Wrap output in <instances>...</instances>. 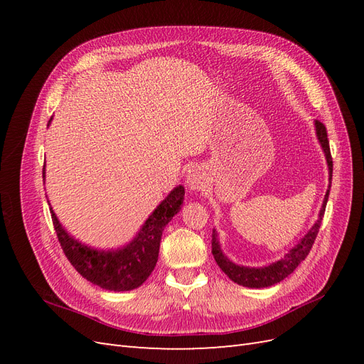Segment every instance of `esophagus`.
Returning a JSON list of instances; mask_svg holds the SVG:
<instances>
[{"instance_id":"34e87169","label":"esophagus","mask_w":364,"mask_h":364,"mask_svg":"<svg viewBox=\"0 0 364 364\" xmlns=\"http://www.w3.org/2000/svg\"><path fill=\"white\" fill-rule=\"evenodd\" d=\"M205 173L199 165H193V167H190L188 173H186V185H188L191 190H202L205 188Z\"/></svg>"}]
</instances>
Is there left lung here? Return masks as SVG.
Listing matches in <instances>:
<instances>
[{
	"label": "left lung",
	"instance_id": "obj_1",
	"mask_svg": "<svg viewBox=\"0 0 364 364\" xmlns=\"http://www.w3.org/2000/svg\"><path fill=\"white\" fill-rule=\"evenodd\" d=\"M314 127H316V136L321 142L322 150L325 153L326 164H328V174H329V185L325 194V199L321 208V213H318V217L316 220V223L311 226V229L301 238L299 243H297L287 255H284L281 259L274 261L269 266H262V267H246V266H240V264H235L230 261L220 247V241L217 237V230L213 229V255L215 262L218 264V267L222 269L229 279H232L235 284L243 285V287L249 289H266L270 287V285H274L285 279L294 272V269L299 266V264L306 258L308 253H310L314 240L317 237L318 228H321L322 218L325 214V208L328 202V196H329V188H331V179H333V158H331V151H329V141L326 135V127L321 123V121H314Z\"/></svg>",
	"mask_w": 364,
	"mask_h": 364
}]
</instances>
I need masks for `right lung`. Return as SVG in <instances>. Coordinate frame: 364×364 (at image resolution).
<instances>
[{
  "mask_svg": "<svg viewBox=\"0 0 364 364\" xmlns=\"http://www.w3.org/2000/svg\"><path fill=\"white\" fill-rule=\"evenodd\" d=\"M53 119V118H51ZM48 121V124L51 123ZM42 176L46 178V165ZM185 188L178 185L165 199L156 206L146 223L141 226L138 234L129 243L118 249L100 250L87 246L75 240L60 225L58 215L50 208L54 229L73 267L85 279L111 291H129L144 284L156 266L159 255V245L164 228L181 211L183 203ZM50 205V202H48Z\"/></svg>",
  "mask_w": 364,
  "mask_h": 364,
  "instance_id": "right-lung-1",
  "label": "right lung"
}]
</instances>
